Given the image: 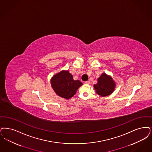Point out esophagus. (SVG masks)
<instances>
[{"instance_id": "obj_1", "label": "esophagus", "mask_w": 152, "mask_h": 152, "mask_svg": "<svg viewBox=\"0 0 152 152\" xmlns=\"http://www.w3.org/2000/svg\"><path fill=\"white\" fill-rule=\"evenodd\" d=\"M85 84L89 85V84H90V81H85Z\"/></svg>"}]
</instances>
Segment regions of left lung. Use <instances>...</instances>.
<instances>
[{
  "label": "left lung",
  "instance_id": "obj_1",
  "mask_svg": "<svg viewBox=\"0 0 152 152\" xmlns=\"http://www.w3.org/2000/svg\"><path fill=\"white\" fill-rule=\"evenodd\" d=\"M97 83L93 85L96 93L101 97H106L112 94L116 87V83L113 77L103 73L97 79Z\"/></svg>",
  "mask_w": 152,
  "mask_h": 152
}]
</instances>
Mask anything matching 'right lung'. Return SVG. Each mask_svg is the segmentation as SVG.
Listing matches in <instances>:
<instances>
[{"mask_svg": "<svg viewBox=\"0 0 152 152\" xmlns=\"http://www.w3.org/2000/svg\"><path fill=\"white\" fill-rule=\"evenodd\" d=\"M50 83L55 93L66 99L72 97L83 85L80 80H74L73 75L66 70H62L54 75L50 80Z\"/></svg>", "mask_w": 152, "mask_h": 152, "instance_id": "1", "label": "right lung"}]
</instances>
